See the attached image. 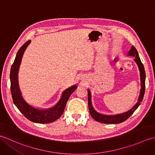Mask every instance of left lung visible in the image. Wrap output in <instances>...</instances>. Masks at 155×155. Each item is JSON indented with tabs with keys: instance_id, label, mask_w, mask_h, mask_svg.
<instances>
[{
	"instance_id": "obj_1",
	"label": "left lung",
	"mask_w": 155,
	"mask_h": 155,
	"mask_svg": "<svg viewBox=\"0 0 155 155\" xmlns=\"http://www.w3.org/2000/svg\"><path fill=\"white\" fill-rule=\"evenodd\" d=\"M128 55L134 56L135 57L134 59L136 63L137 64L139 69L140 71V77H141V91L139 96L138 102L132 108L129 110L127 112H125L121 114L114 115V116H107V115H103L100 114L94 109L91 102V91L88 90V108L90 114H91L92 118L96 121L100 122V123L106 124H120L121 122L127 120L131 115L134 113V111L137 109L139 106L140 103L142 102L144 94L145 91V71L144 69V66L141 63V61L139 58V54L136 48L134 46H132L131 49L128 52Z\"/></svg>"
}]
</instances>
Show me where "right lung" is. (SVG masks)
I'll return each mask as SVG.
<instances>
[{
	"mask_svg": "<svg viewBox=\"0 0 155 155\" xmlns=\"http://www.w3.org/2000/svg\"><path fill=\"white\" fill-rule=\"evenodd\" d=\"M30 42V40H28L20 48L18 51L17 52L16 58L10 69V91H11L13 102L20 112L29 120L38 124L51 123L59 118L63 114L68 99L69 98L72 93L77 89V86H72L65 90L63 92L58 103L51 108L39 110L29 105L21 96L18 85V74L20 64L23 54Z\"/></svg>",
	"mask_w": 155,
	"mask_h": 155,
	"instance_id": "obj_1",
	"label": "right lung"
}]
</instances>
